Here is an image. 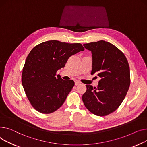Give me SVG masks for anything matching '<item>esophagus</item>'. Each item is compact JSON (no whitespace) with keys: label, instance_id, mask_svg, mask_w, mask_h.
Here are the masks:
<instances>
[{"label":"esophagus","instance_id":"34e87169","mask_svg":"<svg viewBox=\"0 0 147 147\" xmlns=\"http://www.w3.org/2000/svg\"><path fill=\"white\" fill-rule=\"evenodd\" d=\"M81 84V82H80V81H75V85H80Z\"/></svg>","mask_w":147,"mask_h":147}]
</instances>
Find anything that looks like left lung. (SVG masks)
Wrapping results in <instances>:
<instances>
[{"mask_svg":"<svg viewBox=\"0 0 147 147\" xmlns=\"http://www.w3.org/2000/svg\"><path fill=\"white\" fill-rule=\"evenodd\" d=\"M92 53L91 75L101 80L97 87L87 85L82 97L92 113L104 116L115 111L125 98L131 83L130 69L125 55L111 43L100 40L84 44Z\"/></svg>","mask_w":147,"mask_h":147,"instance_id":"8db88e82","label":"left lung"}]
</instances>
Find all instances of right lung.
<instances>
[{
	"mask_svg": "<svg viewBox=\"0 0 147 147\" xmlns=\"http://www.w3.org/2000/svg\"><path fill=\"white\" fill-rule=\"evenodd\" d=\"M80 43L50 40L34 47L26 59L22 84L32 106L42 113H53L62 106L75 85L56 72L64 67L69 57L84 51Z\"/></svg>",
	"mask_w": 147,
	"mask_h": 147,
	"instance_id": "obj_1",
	"label": "right lung"
}]
</instances>
